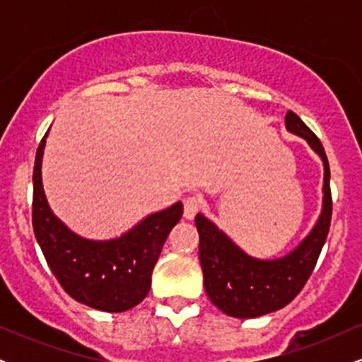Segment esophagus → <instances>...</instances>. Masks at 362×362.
<instances>
[{"label":"esophagus","mask_w":362,"mask_h":362,"mask_svg":"<svg viewBox=\"0 0 362 362\" xmlns=\"http://www.w3.org/2000/svg\"><path fill=\"white\" fill-rule=\"evenodd\" d=\"M201 209V199L199 195L190 194L184 199V216L185 219H194V216L197 214V211Z\"/></svg>","instance_id":"esophagus-1"}]
</instances>
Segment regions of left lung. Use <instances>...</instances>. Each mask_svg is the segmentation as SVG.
<instances>
[{
	"instance_id": "8db88e82",
	"label": "left lung",
	"mask_w": 362,
	"mask_h": 362,
	"mask_svg": "<svg viewBox=\"0 0 362 362\" xmlns=\"http://www.w3.org/2000/svg\"><path fill=\"white\" fill-rule=\"evenodd\" d=\"M286 129L300 136L323 161L322 213L298 247L277 259L248 255L213 221L199 213V260L204 288L216 308L233 318H257L284 308L298 296L317 265L332 219L330 167L322 143L294 112L286 114Z\"/></svg>"
}]
</instances>
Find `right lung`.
<instances>
[{
    "label": "right lung",
    "mask_w": 362,
    "mask_h": 362,
    "mask_svg": "<svg viewBox=\"0 0 362 362\" xmlns=\"http://www.w3.org/2000/svg\"><path fill=\"white\" fill-rule=\"evenodd\" d=\"M47 134L37 148L32 204L34 233L45 260L62 289L78 303L107 313L134 308L148 296L153 269L184 214V204L175 202L146 216L119 238H83L52 213L45 197L42 156Z\"/></svg>",
    "instance_id": "right-lung-1"
}]
</instances>
